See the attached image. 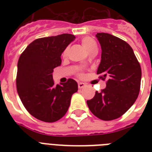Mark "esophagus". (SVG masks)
Segmentation results:
<instances>
[{"mask_svg":"<svg viewBox=\"0 0 152 152\" xmlns=\"http://www.w3.org/2000/svg\"><path fill=\"white\" fill-rule=\"evenodd\" d=\"M78 87L80 89H81V88H83L84 87H86V83H82V82H80V83H78Z\"/></svg>","mask_w":152,"mask_h":152,"instance_id":"34e87169","label":"esophagus"}]
</instances>
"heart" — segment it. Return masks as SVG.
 Instances as JSON below:
<instances>
[{
  "label": "heart",
  "mask_w": 152,
  "mask_h": 152,
  "mask_svg": "<svg viewBox=\"0 0 152 152\" xmlns=\"http://www.w3.org/2000/svg\"><path fill=\"white\" fill-rule=\"evenodd\" d=\"M82 46L86 50L88 53H90L91 51L94 50L95 49H97V45L95 43V42L92 39H91L89 37H85L82 39L81 41ZM67 53V50L64 52V55Z\"/></svg>",
  "instance_id": "heart-1"
}]
</instances>
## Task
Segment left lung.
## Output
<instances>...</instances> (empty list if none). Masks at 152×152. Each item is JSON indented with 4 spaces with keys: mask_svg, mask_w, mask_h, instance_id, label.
I'll return each mask as SVG.
<instances>
[{
    "mask_svg": "<svg viewBox=\"0 0 152 152\" xmlns=\"http://www.w3.org/2000/svg\"><path fill=\"white\" fill-rule=\"evenodd\" d=\"M102 49L97 70L100 78H108L106 87L88 100V108L97 118L111 121L123 115L137 100L140 88L141 68L132 47L108 33L95 35Z\"/></svg>",
    "mask_w": 152,
    "mask_h": 152,
    "instance_id": "left-lung-1",
    "label": "left lung"
}]
</instances>
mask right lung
Here are the masks:
<instances>
[{"instance_id":"obj_1","label":"right lung","mask_w":152,"mask_h":152,"mask_svg":"<svg viewBox=\"0 0 152 152\" xmlns=\"http://www.w3.org/2000/svg\"><path fill=\"white\" fill-rule=\"evenodd\" d=\"M76 39L73 34L35 39L20 55L17 64L16 88L27 110L37 119L54 122L68 111L72 95L78 91L72 79L55 85L53 69L61 64V56Z\"/></svg>"}]
</instances>
